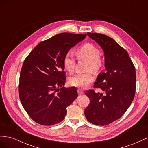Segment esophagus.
Segmentation results:
<instances>
[{"mask_svg":"<svg viewBox=\"0 0 148 148\" xmlns=\"http://www.w3.org/2000/svg\"><path fill=\"white\" fill-rule=\"evenodd\" d=\"M78 93L79 95H82L84 94V91L82 90V89H78Z\"/></svg>","mask_w":148,"mask_h":148,"instance_id":"obj_1","label":"esophagus"}]
</instances>
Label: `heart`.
<instances>
[{
  "mask_svg": "<svg viewBox=\"0 0 148 148\" xmlns=\"http://www.w3.org/2000/svg\"><path fill=\"white\" fill-rule=\"evenodd\" d=\"M75 53L78 60H87L85 67V70L87 71L70 77L69 83L72 86L84 88L93 82L94 78L91 70L96 73L99 72L102 69L104 63L99 57V49L91 43H86L79 47L76 50ZM62 64L66 71L70 73L73 72L75 61L70 52H67L65 55Z\"/></svg>",
  "mask_w": 148,
  "mask_h": 148,
  "instance_id": "b5f03b06",
  "label": "heart"
}]
</instances>
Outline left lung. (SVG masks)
Listing matches in <instances>:
<instances>
[{
    "label": "left lung",
    "instance_id": "1",
    "mask_svg": "<svg viewBox=\"0 0 148 148\" xmlns=\"http://www.w3.org/2000/svg\"><path fill=\"white\" fill-rule=\"evenodd\" d=\"M87 34L104 51L106 72L98 75L93 86L104 95L93 89L85 93L90 103L84 115L88 122L104 126L120 119L131 105L135 95V68L126 50L112 38L101 33Z\"/></svg>",
    "mask_w": 148,
    "mask_h": 148
}]
</instances>
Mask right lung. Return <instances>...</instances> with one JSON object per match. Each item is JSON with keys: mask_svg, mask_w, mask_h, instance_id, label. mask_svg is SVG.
I'll return each mask as SVG.
<instances>
[{"mask_svg": "<svg viewBox=\"0 0 148 148\" xmlns=\"http://www.w3.org/2000/svg\"><path fill=\"white\" fill-rule=\"evenodd\" d=\"M86 34L62 33L40 42L26 57L20 71L19 97L25 111L42 125L60 122L66 107L78 97L75 87L65 88L62 61Z\"/></svg>", "mask_w": 148, "mask_h": 148, "instance_id": "right-lung-1", "label": "right lung"}]
</instances>
